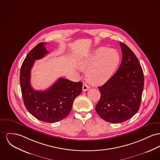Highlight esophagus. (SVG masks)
I'll return each mask as SVG.
<instances>
[{
    "mask_svg": "<svg viewBox=\"0 0 160 160\" xmlns=\"http://www.w3.org/2000/svg\"><path fill=\"white\" fill-rule=\"evenodd\" d=\"M89 89H90V87L84 83V84H83V85H82V90H83L84 92H85V91L88 90Z\"/></svg>",
    "mask_w": 160,
    "mask_h": 160,
    "instance_id": "34e87169",
    "label": "esophagus"
}]
</instances>
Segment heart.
Masks as SVG:
<instances>
[{
	"mask_svg": "<svg viewBox=\"0 0 160 160\" xmlns=\"http://www.w3.org/2000/svg\"><path fill=\"white\" fill-rule=\"evenodd\" d=\"M119 61V54L114 49L101 47L80 58L78 67L86 72V79L93 85H102L112 77Z\"/></svg>",
	"mask_w": 160,
	"mask_h": 160,
	"instance_id": "b5f03b06",
	"label": "heart"
}]
</instances>
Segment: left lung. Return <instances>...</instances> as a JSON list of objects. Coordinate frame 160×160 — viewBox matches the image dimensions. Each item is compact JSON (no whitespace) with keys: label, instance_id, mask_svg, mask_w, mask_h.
Segmentation results:
<instances>
[{"label":"left lung","instance_id":"obj_1","mask_svg":"<svg viewBox=\"0 0 160 160\" xmlns=\"http://www.w3.org/2000/svg\"><path fill=\"white\" fill-rule=\"evenodd\" d=\"M122 62L117 72L101 87L95 110L112 123L122 122L138 111L144 87V74L138 59L128 46L120 42Z\"/></svg>","mask_w":160,"mask_h":160}]
</instances>
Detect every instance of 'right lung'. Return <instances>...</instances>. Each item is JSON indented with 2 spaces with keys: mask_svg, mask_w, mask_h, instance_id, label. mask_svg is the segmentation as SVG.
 Returning <instances> with one entry per match:
<instances>
[{
  "mask_svg": "<svg viewBox=\"0 0 160 160\" xmlns=\"http://www.w3.org/2000/svg\"><path fill=\"white\" fill-rule=\"evenodd\" d=\"M45 45L44 42L38 44L23 62L20 73L22 95L25 106L34 117L45 122H56L68 115L75 98L82 92V83L61 78L46 90L32 88L31 70L36 60L48 53Z\"/></svg>",
  "mask_w": 160,
  "mask_h": 160,
  "instance_id": "right-lung-1",
  "label": "right lung"
}]
</instances>
